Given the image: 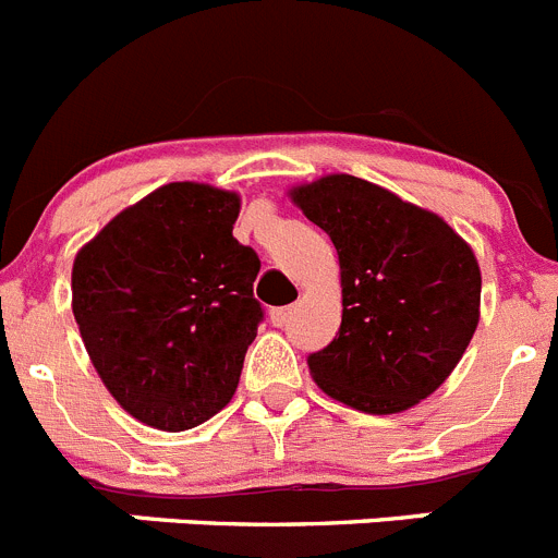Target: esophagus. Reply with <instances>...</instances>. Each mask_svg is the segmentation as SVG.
Masks as SVG:
<instances>
[{
	"label": "esophagus",
	"instance_id": "34e87169",
	"mask_svg": "<svg viewBox=\"0 0 558 558\" xmlns=\"http://www.w3.org/2000/svg\"><path fill=\"white\" fill-rule=\"evenodd\" d=\"M290 313H293V307L270 310V324H274V327H284V324L290 322Z\"/></svg>",
	"mask_w": 558,
	"mask_h": 558
}]
</instances>
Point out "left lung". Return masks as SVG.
<instances>
[{"mask_svg": "<svg viewBox=\"0 0 558 558\" xmlns=\"http://www.w3.org/2000/svg\"><path fill=\"white\" fill-rule=\"evenodd\" d=\"M338 251L343 315L307 357L327 397L388 416L430 397L458 366L481 318V268L445 218L335 172L290 190Z\"/></svg>", "mask_w": 558, "mask_h": 558, "instance_id": "left-lung-1", "label": "left lung"}]
</instances>
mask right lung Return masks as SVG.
Masks as SVG:
<instances>
[{
  "mask_svg": "<svg viewBox=\"0 0 558 558\" xmlns=\"http://www.w3.org/2000/svg\"><path fill=\"white\" fill-rule=\"evenodd\" d=\"M236 215V192L175 181L77 251L72 313L86 352L147 427L190 430L234 397L263 322L259 256L231 234Z\"/></svg>",
  "mask_w": 558,
  "mask_h": 558,
  "instance_id": "right-lung-1",
  "label": "right lung"
}]
</instances>
